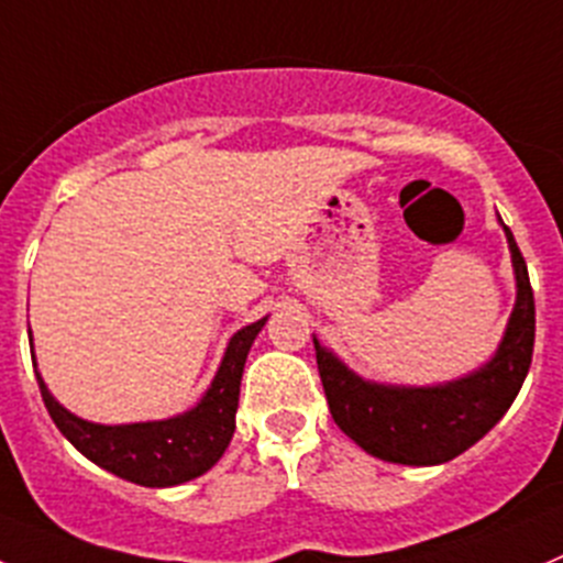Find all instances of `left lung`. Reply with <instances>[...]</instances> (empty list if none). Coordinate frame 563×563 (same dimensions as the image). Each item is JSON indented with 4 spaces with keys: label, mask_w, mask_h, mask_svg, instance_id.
I'll list each match as a JSON object with an SVG mask.
<instances>
[{
    "label": "left lung",
    "mask_w": 563,
    "mask_h": 563,
    "mask_svg": "<svg viewBox=\"0 0 563 563\" xmlns=\"http://www.w3.org/2000/svg\"><path fill=\"white\" fill-rule=\"evenodd\" d=\"M500 227L511 251L517 301L497 351L467 376L428 387L367 382L314 336L331 417L371 456L411 467L445 464L486 437L517 398L531 367L537 307L526 260L511 229L503 221Z\"/></svg>",
    "instance_id": "left-lung-1"
}]
</instances>
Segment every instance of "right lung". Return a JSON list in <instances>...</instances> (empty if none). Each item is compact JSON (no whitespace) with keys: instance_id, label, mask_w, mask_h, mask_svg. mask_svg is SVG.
<instances>
[{"instance_id":"right-lung-1","label":"right lung","mask_w":563,"mask_h":563,"mask_svg":"<svg viewBox=\"0 0 563 563\" xmlns=\"http://www.w3.org/2000/svg\"><path fill=\"white\" fill-rule=\"evenodd\" d=\"M265 323L267 318H262L232 334L207 393L198 398L192 409L165 417V420L121 422V426L90 422L68 411L49 393L44 376L35 371L37 387L55 426L85 459L132 484L152 486V489L179 486L216 467L232 442L240 378H243L251 345ZM32 365H35V356H32Z\"/></svg>"}]
</instances>
